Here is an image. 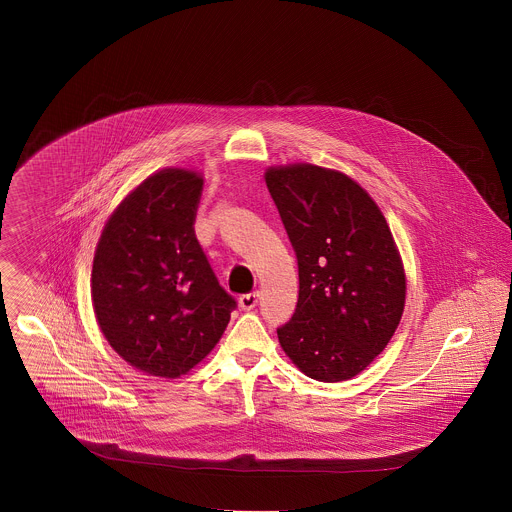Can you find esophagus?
<instances>
[{
    "label": "esophagus",
    "instance_id": "esophagus-1",
    "mask_svg": "<svg viewBox=\"0 0 512 512\" xmlns=\"http://www.w3.org/2000/svg\"><path fill=\"white\" fill-rule=\"evenodd\" d=\"M258 299H260V293L258 292L242 293V295L238 297V303H240L242 309H254L256 303H258Z\"/></svg>",
    "mask_w": 512,
    "mask_h": 512
}]
</instances>
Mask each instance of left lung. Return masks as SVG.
Listing matches in <instances>:
<instances>
[{
	"label": "left lung",
	"instance_id": "left-lung-1",
	"mask_svg": "<svg viewBox=\"0 0 512 512\" xmlns=\"http://www.w3.org/2000/svg\"><path fill=\"white\" fill-rule=\"evenodd\" d=\"M266 185L299 270L280 345L309 378L349 380L384 351L404 311L406 276L392 232L365 189L341 171L270 167Z\"/></svg>",
	"mask_w": 512,
	"mask_h": 512
}]
</instances>
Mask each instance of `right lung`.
Listing matches in <instances>:
<instances>
[{
	"instance_id": "obj_1",
	"label": "right lung",
	"mask_w": 512,
	"mask_h": 512,
	"mask_svg": "<svg viewBox=\"0 0 512 512\" xmlns=\"http://www.w3.org/2000/svg\"><path fill=\"white\" fill-rule=\"evenodd\" d=\"M203 177L149 175L112 213L92 264V305L110 347L151 376L177 378L219 343L236 299L195 236Z\"/></svg>"
}]
</instances>
